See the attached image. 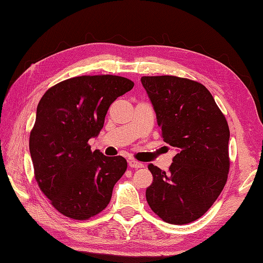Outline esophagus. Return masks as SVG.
Returning <instances> with one entry per match:
<instances>
[{
  "instance_id": "34e87169",
  "label": "esophagus",
  "mask_w": 263,
  "mask_h": 263,
  "mask_svg": "<svg viewBox=\"0 0 263 263\" xmlns=\"http://www.w3.org/2000/svg\"><path fill=\"white\" fill-rule=\"evenodd\" d=\"M129 166L134 167V169H139V167H143V163L138 162L136 160H130L129 161Z\"/></svg>"
}]
</instances>
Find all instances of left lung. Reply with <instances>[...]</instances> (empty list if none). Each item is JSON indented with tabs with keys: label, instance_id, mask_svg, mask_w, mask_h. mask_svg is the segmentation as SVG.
Returning a JSON list of instances; mask_svg holds the SVG:
<instances>
[{
	"label": "left lung",
	"instance_id": "1",
	"mask_svg": "<svg viewBox=\"0 0 263 263\" xmlns=\"http://www.w3.org/2000/svg\"><path fill=\"white\" fill-rule=\"evenodd\" d=\"M164 142L177 154L169 172L149 164L153 182L145 192L154 213L171 224L202 217L228 179L230 131L212 94L189 79L142 77Z\"/></svg>",
	"mask_w": 263,
	"mask_h": 263
}]
</instances>
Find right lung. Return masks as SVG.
I'll list each match as a JSON object with an SVG mask.
<instances>
[{"instance_id": "add662e5", "label": "right lung", "mask_w": 263, "mask_h": 263, "mask_svg": "<svg viewBox=\"0 0 263 263\" xmlns=\"http://www.w3.org/2000/svg\"><path fill=\"white\" fill-rule=\"evenodd\" d=\"M133 85L117 76L76 77L52 86L40 100L31 159L40 189L65 217L86 220L109 204L126 160L92 152L87 141L99 136L113 101Z\"/></svg>"}]
</instances>
